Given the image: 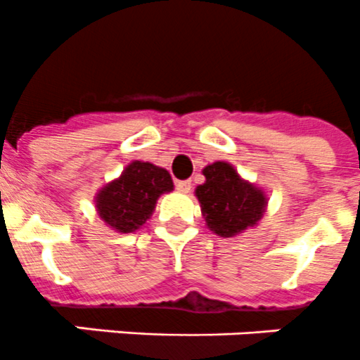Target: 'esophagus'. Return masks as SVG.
Listing matches in <instances>:
<instances>
[{
    "label": "esophagus",
    "mask_w": 360,
    "mask_h": 360,
    "mask_svg": "<svg viewBox=\"0 0 360 360\" xmlns=\"http://www.w3.org/2000/svg\"><path fill=\"white\" fill-rule=\"evenodd\" d=\"M191 187H193L191 180H178V182H176V191H178V193H189Z\"/></svg>",
    "instance_id": "esophagus-1"
}]
</instances>
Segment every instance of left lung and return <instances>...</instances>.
Wrapping results in <instances>:
<instances>
[{
	"label": "left lung",
	"instance_id": "obj_1",
	"mask_svg": "<svg viewBox=\"0 0 360 360\" xmlns=\"http://www.w3.org/2000/svg\"><path fill=\"white\" fill-rule=\"evenodd\" d=\"M202 173L205 184L198 186L194 194L209 230L221 237H233L262 219L268 207L266 193L240 176L232 164L217 160L203 167Z\"/></svg>",
	"mask_w": 360,
	"mask_h": 360
}]
</instances>
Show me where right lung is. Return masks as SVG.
Returning a JSON list of instances; mask_svg holds the SVG:
<instances>
[{
	"label": "right lung",
	"mask_w": 360,
	"mask_h": 360,
	"mask_svg": "<svg viewBox=\"0 0 360 360\" xmlns=\"http://www.w3.org/2000/svg\"><path fill=\"white\" fill-rule=\"evenodd\" d=\"M171 174L151 162L134 160L94 196L98 216L120 233L139 230L153 214L160 194L173 191Z\"/></svg>",
	"instance_id": "add662e5"
}]
</instances>
